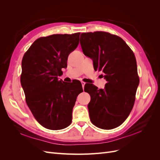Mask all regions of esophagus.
<instances>
[{"label": "esophagus", "mask_w": 160, "mask_h": 160, "mask_svg": "<svg viewBox=\"0 0 160 160\" xmlns=\"http://www.w3.org/2000/svg\"><path fill=\"white\" fill-rule=\"evenodd\" d=\"M81 84H82V87H83V89L84 88V86L85 85V82H83V81H82L81 82Z\"/></svg>", "instance_id": "esophagus-1"}]
</instances>
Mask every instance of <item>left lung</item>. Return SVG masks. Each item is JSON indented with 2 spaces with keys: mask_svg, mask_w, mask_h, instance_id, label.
<instances>
[{
  "mask_svg": "<svg viewBox=\"0 0 160 160\" xmlns=\"http://www.w3.org/2000/svg\"><path fill=\"white\" fill-rule=\"evenodd\" d=\"M80 44L107 81L103 89L93 85L90 93L85 89L91 96V122L103 129L117 128L132 111L139 83L134 53L122 38L103 31L81 33Z\"/></svg>",
  "mask_w": 160,
  "mask_h": 160,
  "instance_id": "8db88e82",
  "label": "left lung"
}]
</instances>
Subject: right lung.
Segmentation results:
<instances>
[{"label": "right lung", "mask_w": 160, "mask_h": 160, "mask_svg": "<svg viewBox=\"0 0 160 160\" xmlns=\"http://www.w3.org/2000/svg\"><path fill=\"white\" fill-rule=\"evenodd\" d=\"M80 32L56 34L37 38L22 60L21 83L26 103L36 120L51 130L71 123L77 97L83 92L79 81L70 84L58 80L67 59L79 42Z\"/></svg>", "instance_id": "1"}]
</instances>
